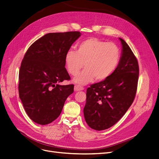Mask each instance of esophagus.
<instances>
[{
  "mask_svg": "<svg viewBox=\"0 0 159 159\" xmlns=\"http://www.w3.org/2000/svg\"><path fill=\"white\" fill-rule=\"evenodd\" d=\"M74 90L75 91H80V90H83L84 88L80 85H75L74 87Z\"/></svg>",
  "mask_w": 159,
  "mask_h": 159,
  "instance_id": "34e87169",
  "label": "esophagus"
}]
</instances>
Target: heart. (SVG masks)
I'll return each instance as SVG.
<instances>
[{"instance_id":"obj_1","label":"heart","mask_w":159,"mask_h":159,"mask_svg":"<svg viewBox=\"0 0 159 159\" xmlns=\"http://www.w3.org/2000/svg\"><path fill=\"white\" fill-rule=\"evenodd\" d=\"M120 51L118 46L97 38H89L80 43L76 51L69 50L65 56L68 72L77 75L84 64L83 71L74 78L76 83L86 84L96 79L105 80L112 75L118 66Z\"/></svg>"}]
</instances>
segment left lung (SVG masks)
Segmentation results:
<instances>
[{"label":"left lung","mask_w":159,"mask_h":159,"mask_svg":"<svg viewBox=\"0 0 159 159\" xmlns=\"http://www.w3.org/2000/svg\"><path fill=\"white\" fill-rule=\"evenodd\" d=\"M119 39L122 54L115 71L86 90L84 119L88 125L96 130H103L115 125L130 107L136 93L138 62L128 44Z\"/></svg>","instance_id":"obj_1"}]
</instances>
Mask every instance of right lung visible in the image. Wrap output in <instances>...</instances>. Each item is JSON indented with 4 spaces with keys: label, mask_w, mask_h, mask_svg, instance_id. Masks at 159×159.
<instances>
[{
    "label": "right lung",
    "mask_w": 159,
    "mask_h": 159,
    "mask_svg": "<svg viewBox=\"0 0 159 159\" xmlns=\"http://www.w3.org/2000/svg\"><path fill=\"white\" fill-rule=\"evenodd\" d=\"M81 33H50L28 48L19 72L18 90L25 112L35 123L45 125L60 116L74 85H60L70 76L65 56Z\"/></svg>",
    "instance_id": "obj_1"
}]
</instances>
